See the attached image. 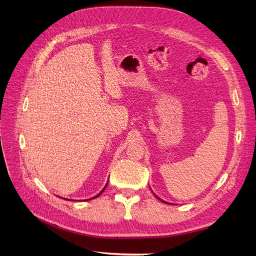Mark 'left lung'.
I'll return each mask as SVG.
<instances>
[{
  "label": "left lung",
  "instance_id": "obj_1",
  "mask_svg": "<svg viewBox=\"0 0 256 256\" xmlns=\"http://www.w3.org/2000/svg\"><path fill=\"white\" fill-rule=\"evenodd\" d=\"M164 202H165V201H164Z\"/></svg>",
  "mask_w": 256,
  "mask_h": 256
}]
</instances>
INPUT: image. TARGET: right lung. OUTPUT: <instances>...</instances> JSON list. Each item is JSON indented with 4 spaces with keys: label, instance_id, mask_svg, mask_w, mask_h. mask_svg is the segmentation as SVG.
I'll use <instances>...</instances> for the list:
<instances>
[{
    "label": "right lung",
    "instance_id": "right-lung-1",
    "mask_svg": "<svg viewBox=\"0 0 256 256\" xmlns=\"http://www.w3.org/2000/svg\"><path fill=\"white\" fill-rule=\"evenodd\" d=\"M106 186H108V184H106ZM106 186H104V189H102V192H100V194H98V195H96V197H93V198H96V197H98V196H100V194H102V192H104V189H106ZM93 198H90V199H93ZM88 200H89V199H88Z\"/></svg>",
    "mask_w": 256,
    "mask_h": 256
}]
</instances>
